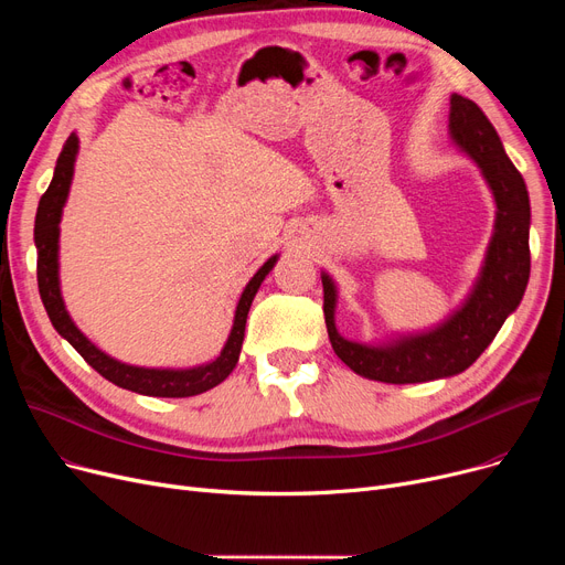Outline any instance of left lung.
<instances>
[{
  "instance_id": "8db88e82",
  "label": "left lung",
  "mask_w": 565,
  "mask_h": 565,
  "mask_svg": "<svg viewBox=\"0 0 565 565\" xmlns=\"http://www.w3.org/2000/svg\"><path fill=\"white\" fill-rule=\"evenodd\" d=\"M449 135L460 151L477 162L497 203L494 233L481 275L462 307L437 328L419 334H401L377 345L348 341L334 322L337 286L328 273L320 275L322 311L332 348L345 366L369 380L412 384L462 373L481 358L503 320L520 307L526 290L531 207L524 178L503 151V143L481 107L458 94L451 96Z\"/></svg>"
}]
</instances>
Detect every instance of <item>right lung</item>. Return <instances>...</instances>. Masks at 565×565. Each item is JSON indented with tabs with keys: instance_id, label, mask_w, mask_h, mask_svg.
<instances>
[{
	"instance_id": "right-lung-1",
	"label": "right lung",
	"mask_w": 565,
	"mask_h": 565,
	"mask_svg": "<svg viewBox=\"0 0 565 565\" xmlns=\"http://www.w3.org/2000/svg\"><path fill=\"white\" fill-rule=\"evenodd\" d=\"M77 148H79V139L73 132L66 139L62 153H58L52 183L39 201L36 224H34V243H36V252H39V263H36L39 292H41L43 307L54 324V330L82 354L88 366L96 369L105 380L114 382L116 387H121V390H130L141 396L188 398V396H196V394H203L207 390L217 387L220 382H224L228 377V373L237 364V358H241L249 307L256 298L263 279L267 277V273L273 270L279 256L275 254L273 258H267L258 267V273L245 286V290L241 295V302H237V307H235L231 334H228L222 352L213 362L192 366V369H143V366H130V364H124V362L109 358V354H105L100 348H96L77 330V324L73 322V318L66 311V305L62 298V286H58V222H62L64 205H66V199L71 192Z\"/></svg>"
}]
</instances>
